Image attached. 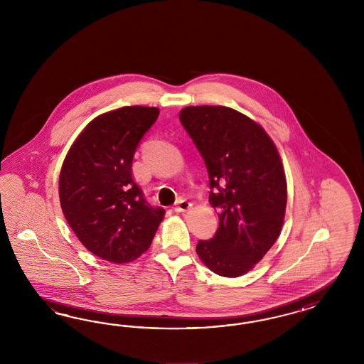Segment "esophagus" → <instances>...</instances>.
<instances>
[{
    "instance_id": "obj_1",
    "label": "esophagus",
    "mask_w": 364,
    "mask_h": 364,
    "mask_svg": "<svg viewBox=\"0 0 364 364\" xmlns=\"http://www.w3.org/2000/svg\"><path fill=\"white\" fill-rule=\"evenodd\" d=\"M192 208V203H189L188 200H178L177 205L175 207L176 212H187Z\"/></svg>"
}]
</instances>
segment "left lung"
I'll list each match as a JSON object with an SVG mask.
<instances>
[{
    "mask_svg": "<svg viewBox=\"0 0 364 364\" xmlns=\"http://www.w3.org/2000/svg\"><path fill=\"white\" fill-rule=\"evenodd\" d=\"M178 117L204 159L210 204L220 221L210 240H198L196 252L218 275H244L283 227L287 181L279 152L257 122L228 107H187Z\"/></svg>",
    "mask_w": 364,
    "mask_h": 364,
    "instance_id": "8db88e82",
    "label": "left lung"
}]
</instances>
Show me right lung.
<instances>
[{
	"label": "right lung",
	"instance_id": "obj_1",
	"mask_svg": "<svg viewBox=\"0 0 364 364\" xmlns=\"http://www.w3.org/2000/svg\"><path fill=\"white\" fill-rule=\"evenodd\" d=\"M154 107H122L93 119L72 144L58 180L69 227L92 254L129 263L152 244L166 210L152 207L132 177L133 154L157 120Z\"/></svg>",
	"mask_w": 364,
	"mask_h": 364
}]
</instances>
